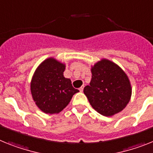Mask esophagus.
<instances>
[{
  "mask_svg": "<svg viewBox=\"0 0 153 153\" xmlns=\"http://www.w3.org/2000/svg\"><path fill=\"white\" fill-rule=\"evenodd\" d=\"M83 89H84V85H82V87L79 88V91H80V92H82V91H83Z\"/></svg>",
  "mask_w": 153,
  "mask_h": 153,
  "instance_id": "1",
  "label": "esophagus"
}]
</instances>
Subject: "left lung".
I'll list each match as a JSON object with an SVG mask.
<instances>
[{"label":"left lung","instance_id":"1","mask_svg":"<svg viewBox=\"0 0 153 153\" xmlns=\"http://www.w3.org/2000/svg\"><path fill=\"white\" fill-rule=\"evenodd\" d=\"M91 71V80L84 88V94L92 108L105 116L123 111L132 95V87L125 71L107 59L95 64Z\"/></svg>","mask_w":153,"mask_h":153}]
</instances>
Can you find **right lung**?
Masks as SVG:
<instances>
[{
  "label": "right lung",
  "mask_w": 153,
  "mask_h": 153,
  "mask_svg": "<svg viewBox=\"0 0 153 153\" xmlns=\"http://www.w3.org/2000/svg\"><path fill=\"white\" fill-rule=\"evenodd\" d=\"M65 65L49 58L37 68L30 82V91L35 104L46 114L59 113L78 89L64 77Z\"/></svg>",
  "instance_id": "obj_1"
}]
</instances>
